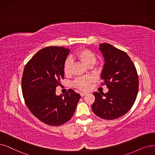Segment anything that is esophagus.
Masks as SVG:
<instances>
[{"mask_svg":"<svg viewBox=\"0 0 155 155\" xmlns=\"http://www.w3.org/2000/svg\"><path fill=\"white\" fill-rule=\"evenodd\" d=\"M86 94H87V93H85V92H81V94H80V95H81V97H83V96H84Z\"/></svg>","mask_w":155,"mask_h":155,"instance_id":"1","label":"esophagus"}]
</instances>
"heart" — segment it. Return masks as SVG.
I'll list each match as a JSON object with an SVG mask.
<instances>
[{
	"label": "heart",
	"instance_id": "1",
	"mask_svg": "<svg viewBox=\"0 0 155 155\" xmlns=\"http://www.w3.org/2000/svg\"><path fill=\"white\" fill-rule=\"evenodd\" d=\"M76 57L87 67H92L97 61L95 53L88 49H80L76 53ZM72 66V60L71 58H67L64 65V71L65 75H69L71 74ZM93 81H94V79L90 76H83L77 78L73 84L79 90H87L90 88V84Z\"/></svg>",
	"mask_w": 155,
	"mask_h": 155
}]
</instances>
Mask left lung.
Listing matches in <instances>:
<instances>
[{"label":"left lung","instance_id":"obj_1","mask_svg":"<svg viewBox=\"0 0 155 155\" xmlns=\"http://www.w3.org/2000/svg\"><path fill=\"white\" fill-rule=\"evenodd\" d=\"M104 58L101 79L109 91L94 92L91 109L101 118L112 120L125 114L137 98L139 78L137 70L128 55L107 43L99 45Z\"/></svg>","mask_w":155,"mask_h":155}]
</instances>
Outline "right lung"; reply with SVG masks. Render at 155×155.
Wrapping results in <instances>:
<instances>
[{
	"label": "right lung",
	"mask_w": 155,
	"mask_h": 155,
	"mask_svg": "<svg viewBox=\"0 0 155 155\" xmlns=\"http://www.w3.org/2000/svg\"><path fill=\"white\" fill-rule=\"evenodd\" d=\"M69 49L49 46L41 49L25 66L21 80L23 98L29 110L38 120L60 126L74 115L81 96L70 89L56 95V88L64 78V65Z\"/></svg>",
	"instance_id": "1"
}]
</instances>
